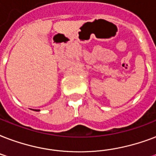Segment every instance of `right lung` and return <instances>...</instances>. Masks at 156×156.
<instances>
[{"mask_svg":"<svg viewBox=\"0 0 156 156\" xmlns=\"http://www.w3.org/2000/svg\"><path fill=\"white\" fill-rule=\"evenodd\" d=\"M35 111H40V110H38V109H35Z\"/></svg>","mask_w":156,"mask_h":156,"instance_id":"obj_1","label":"right lung"}]
</instances>
